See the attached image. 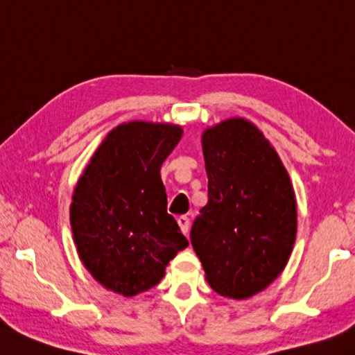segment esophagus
Returning <instances> with one entry per match:
<instances>
[{"label": "esophagus", "instance_id": "esophagus-1", "mask_svg": "<svg viewBox=\"0 0 355 355\" xmlns=\"http://www.w3.org/2000/svg\"><path fill=\"white\" fill-rule=\"evenodd\" d=\"M177 223L180 226V229H182L184 234H187V231H189V225H191L189 218H187L186 215H180V217L177 218Z\"/></svg>", "mask_w": 355, "mask_h": 355}]
</instances>
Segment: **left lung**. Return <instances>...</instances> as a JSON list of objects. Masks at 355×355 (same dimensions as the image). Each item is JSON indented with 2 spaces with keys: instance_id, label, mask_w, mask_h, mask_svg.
Listing matches in <instances>:
<instances>
[{
  "instance_id": "8db88e82",
  "label": "left lung",
  "mask_w": 355,
  "mask_h": 355,
  "mask_svg": "<svg viewBox=\"0 0 355 355\" xmlns=\"http://www.w3.org/2000/svg\"><path fill=\"white\" fill-rule=\"evenodd\" d=\"M207 205L191 229L206 280L243 300L286 266L297 234L295 193L282 159L251 121L229 118L201 135Z\"/></svg>"
}]
</instances>
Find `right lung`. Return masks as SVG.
Returning <instances> with one entry per match:
<instances>
[{"label": "right lung", "instance_id": "1", "mask_svg": "<svg viewBox=\"0 0 355 355\" xmlns=\"http://www.w3.org/2000/svg\"><path fill=\"white\" fill-rule=\"evenodd\" d=\"M183 135L177 124L130 121L112 129L75 186L73 241L83 265L124 297L163 279L189 241L166 211L159 168Z\"/></svg>", "mask_w": 355, "mask_h": 355}]
</instances>
